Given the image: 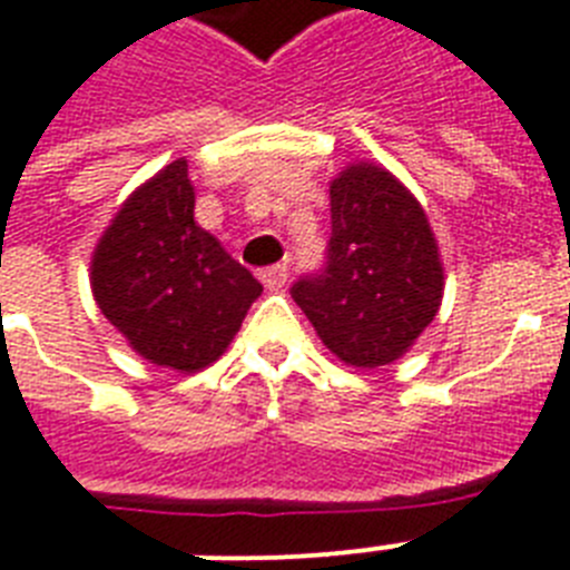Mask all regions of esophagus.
<instances>
[{
    "label": "esophagus",
    "instance_id": "esophagus-1",
    "mask_svg": "<svg viewBox=\"0 0 570 570\" xmlns=\"http://www.w3.org/2000/svg\"><path fill=\"white\" fill-rule=\"evenodd\" d=\"M286 277H289V269H286L284 263H275V266L261 269V281L266 289H281L286 284Z\"/></svg>",
    "mask_w": 570,
    "mask_h": 570
}]
</instances>
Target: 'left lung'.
Masks as SVG:
<instances>
[{
	"instance_id": "left-lung-1",
	"label": "left lung",
	"mask_w": 570,
	"mask_h": 570,
	"mask_svg": "<svg viewBox=\"0 0 570 570\" xmlns=\"http://www.w3.org/2000/svg\"><path fill=\"white\" fill-rule=\"evenodd\" d=\"M442 289L436 237L413 193L381 166H348L331 184L325 266L289 289L318 340L357 368L392 363L433 322Z\"/></svg>"
}]
</instances>
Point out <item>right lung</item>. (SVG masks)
<instances>
[{
    "instance_id": "right-lung-1",
    "label": "right lung",
    "mask_w": 570,
    "mask_h": 570,
    "mask_svg": "<svg viewBox=\"0 0 570 570\" xmlns=\"http://www.w3.org/2000/svg\"><path fill=\"white\" fill-rule=\"evenodd\" d=\"M187 160L146 180L105 230L90 284L110 325L146 360L198 372L222 357L261 281L193 216Z\"/></svg>"
}]
</instances>
